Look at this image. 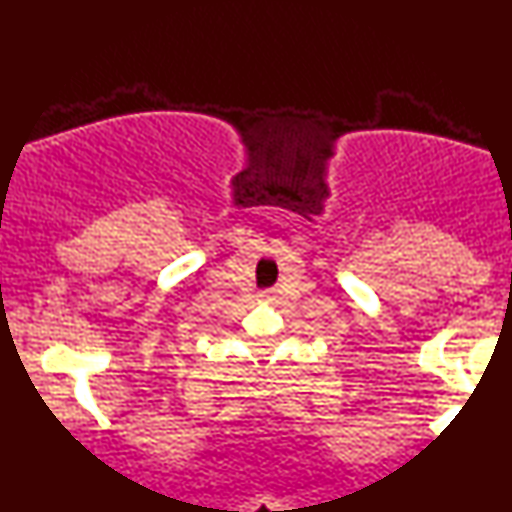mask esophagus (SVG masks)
<instances>
[{"label": "esophagus", "mask_w": 512, "mask_h": 512, "mask_svg": "<svg viewBox=\"0 0 512 512\" xmlns=\"http://www.w3.org/2000/svg\"><path fill=\"white\" fill-rule=\"evenodd\" d=\"M270 297H273V295H270V290H264V292H259V299H262V301H268Z\"/></svg>", "instance_id": "esophagus-1"}]
</instances>
